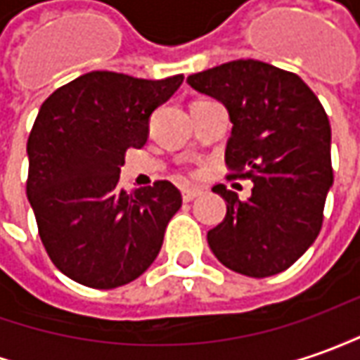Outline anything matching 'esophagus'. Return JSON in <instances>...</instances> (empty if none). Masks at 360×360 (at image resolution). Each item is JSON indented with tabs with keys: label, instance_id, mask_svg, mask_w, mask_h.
<instances>
[{
	"label": "esophagus",
	"instance_id": "esophagus-1",
	"mask_svg": "<svg viewBox=\"0 0 360 360\" xmlns=\"http://www.w3.org/2000/svg\"><path fill=\"white\" fill-rule=\"evenodd\" d=\"M200 193H202L200 189H183V191H181V195H183V200H185V202H189V200L197 199Z\"/></svg>",
	"mask_w": 360,
	"mask_h": 360
}]
</instances>
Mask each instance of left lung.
<instances>
[{"label":"left lung","mask_w":360,"mask_h":360,"mask_svg":"<svg viewBox=\"0 0 360 360\" xmlns=\"http://www.w3.org/2000/svg\"><path fill=\"white\" fill-rule=\"evenodd\" d=\"M221 100L232 122L224 160L229 177L250 179L252 197L214 185L226 217L207 234L232 272L268 278L283 272L317 238L333 185L331 126L319 98L297 75L240 58L187 78Z\"/></svg>","instance_id":"8db88e82"}]
</instances>
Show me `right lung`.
I'll list each match as a JSON object with an SVG mask.
<instances>
[{
  "label": "right lung",
  "mask_w": 360,
  "mask_h": 360,
  "mask_svg": "<svg viewBox=\"0 0 360 360\" xmlns=\"http://www.w3.org/2000/svg\"><path fill=\"white\" fill-rule=\"evenodd\" d=\"M183 75L146 80L94 70L43 102L27 139V197L49 258L70 280L114 290L158 258L181 209L169 181L126 193L118 185L128 148L148 141L151 112Z\"/></svg>",
  "instance_id": "right-lung-1"
}]
</instances>
